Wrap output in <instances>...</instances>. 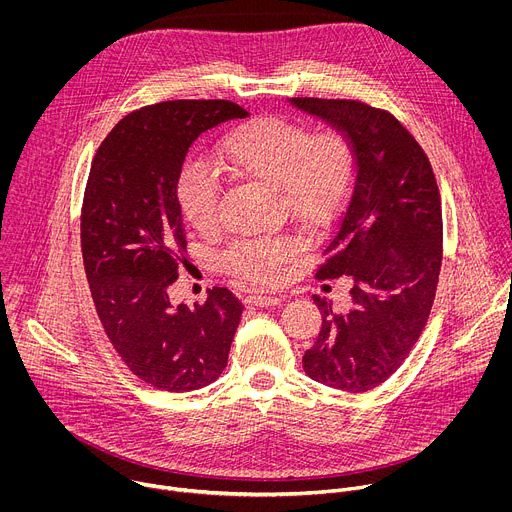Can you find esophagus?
<instances>
[{
  "label": "esophagus",
  "instance_id": "esophagus-1",
  "mask_svg": "<svg viewBox=\"0 0 512 512\" xmlns=\"http://www.w3.org/2000/svg\"><path fill=\"white\" fill-rule=\"evenodd\" d=\"M281 302V298L277 296H263V294H251L245 298V304L249 306H259V308H267V306H277Z\"/></svg>",
  "mask_w": 512,
  "mask_h": 512
}]
</instances>
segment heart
Segmentation results:
<instances>
[{
  "label": "heart",
  "mask_w": 512,
  "mask_h": 512,
  "mask_svg": "<svg viewBox=\"0 0 512 512\" xmlns=\"http://www.w3.org/2000/svg\"><path fill=\"white\" fill-rule=\"evenodd\" d=\"M218 166L239 178L277 188L287 212L304 227H320L344 200L354 152L348 137L332 127L312 131L306 123L283 117H255L235 127L218 148ZM176 198L186 221L208 231L216 223L221 184L208 170L186 164L176 180ZM285 237L249 239L233 245L225 267L239 279L271 285L296 255Z\"/></svg>",
  "instance_id": "heart-1"
}]
</instances>
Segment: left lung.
Wrapping results in <instances>:
<instances>
[{
  "instance_id": "1",
  "label": "left lung",
  "mask_w": 512,
  "mask_h": 512,
  "mask_svg": "<svg viewBox=\"0 0 512 512\" xmlns=\"http://www.w3.org/2000/svg\"><path fill=\"white\" fill-rule=\"evenodd\" d=\"M342 131L354 170L318 279L346 275L350 308L314 296L322 328L302 362L310 379L346 393L385 383L419 340L442 269V198L417 139L385 109L352 99L291 97Z\"/></svg>"
}]
</instances>
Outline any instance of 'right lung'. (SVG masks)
<instances>
[{"label": "right lung", "instance_id": "right-lung-1", "mask_svg": "<svg viewBox=\"0 0 512 512\" xmlns=\"http://www.w3.org/2000/svg\"><path fill=\"white\" fill-rule=\"evenodd\" d=\"M247 115L225 99L148 105L125 115L93 158L81 210L87 281L113 348L154 389H202L227 367L243 314L233 291L212 287L194 308L168 298L186 263L176 180L202 131Z\"/></svg>", "mask_w": 512, "mask_h": 512}]
</instances>
